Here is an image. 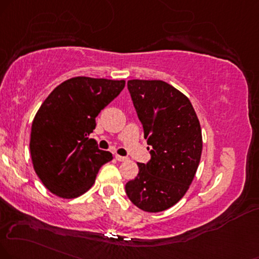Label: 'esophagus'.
<instances>
[{
  "label": "esophagus",
  "instance_id": "obj_1",
  "mask_svg": "<svg viewBox=\"0 0 259 259\" xmlns=\"http://www.w3.org/2000/svg\"><path fill=\"white\" fill-rule=\"evenodd\" d=\"M115 158H116V161H119V162H124V161H127V157H124V156H120V155H116L115 156Z\"/></svg>",
  "mask_w": 259,
  "mask_h": 259
}]
</instances>
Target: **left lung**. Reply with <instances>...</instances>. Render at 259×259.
Listing matches in <instances>:
<instances>
[{
  "mask_svg": "<svg viewBox=\"0 0 259 259\" xmlns=\"http://www.w3.org/2000/svg\"><path fill=\"white\" fill-rule=\"evenodd\" d=\"M150 145L151 159L126 184L130 200L148 212L169 209L185 196L199 165L203 139L192 104L183 92L162 80L127 81Z\"/></svg>",
  "mask_w": 259,
  "mask_h": 259,
  "instance_id": "left-lung-1",
  "label": "left lung"
}]
</instances>
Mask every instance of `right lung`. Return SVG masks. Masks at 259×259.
Segmentation results:
<instances>
[{"label": "right lung", "mask_w": 259, "mask_h": 259, "mask_svg": "<svg viewBox=\"0 0 259 259\" xmlns=\"http://www.w3.org/2000/svg\"><path fill=\"white\" fill-rule=\"evenodd\" d=\"M124 80L75 76L56 86L32 121L34 171L50 192L72 199L89 191L100 168L113 159L89 139L96 116L124 88Z\"/></svg>", "instance_id": "1"}]
</instances>
